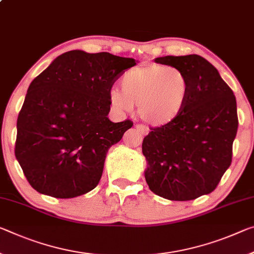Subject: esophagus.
<instances>
[{
  "instance_id": "obj_1",
  "label": "esophagus",
  "mask_w": 254,
  "mask_h": 254,
  "mask_svg": "<svg viewBox=\"0 0 254 254\" xmlns=\"http://www.w3.org/2000/svg\"><path fill=\"white\" fill-rule=\"evenodd\" d=\"M135 128H136V131H138L139 133H140V134H142V135H147V134H148V132H149L148 127H144V126H142V124H136V126H135Z\"/></svg>"
}]
</instances>
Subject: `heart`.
<instances>
[{"mask_svg": "<svg viewBox=\"0 0 254 254\" xmlns=\"http://www.w3.org/2000/svg\"><path fill=\"white\" fill-rule=\"evenodd\" d=\"M122 91L113 88L108 98L113 106L131 112L139 105V115L155 127L176 120L183 112L190 95V82L182 70L174 66L149 64L136 66L123 74Z\"/></svg>", "mask_w": 254, "mask_h": 254, "instance_id": "obj_1", "label": "heart"}]
</instances>
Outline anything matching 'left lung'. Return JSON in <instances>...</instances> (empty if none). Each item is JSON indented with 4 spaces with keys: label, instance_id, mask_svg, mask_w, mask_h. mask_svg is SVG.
<instances>
[{
    "label": "left lung",
    "instance_id": "obj_1",
    "mask_svg": "<svg viewBox=\"0 0 254 254\" xmlns=\"http://www.w3.org/2000/svg\"><path fill=\"white\" fill-rule=\"evenodd\" d=\"M156 63L182 70L190 82L183 112L152 128L142 154L149 189L162 198L188 201L209 194L231 166L239 120L234 92L202 56H163Z\"/></svg>",
    "mask_w": 254,
    "mask_h": 254
}]
</instances>
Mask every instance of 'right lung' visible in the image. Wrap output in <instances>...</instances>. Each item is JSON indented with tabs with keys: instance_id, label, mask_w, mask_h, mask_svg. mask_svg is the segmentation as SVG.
<instances>
[{
	"instance_id": "obj_1",
	"label": "right lung",
	"mask_w": 254,
	"mask_h": 254,
	"mask_svg": "<svg viewBox=\"0 0 254 254\" xmlns=\"http://www.w3.org/2000/svg\"><path fill=\"white\" fill-rule=\"evenodd\" d=\"M134 59L70 51L31 81L17 121L15 158L42 194L70 199L102 178L108 149L132 127L108 119L113 83Z\"/></svg>"
}]
</instances>
